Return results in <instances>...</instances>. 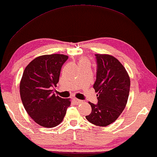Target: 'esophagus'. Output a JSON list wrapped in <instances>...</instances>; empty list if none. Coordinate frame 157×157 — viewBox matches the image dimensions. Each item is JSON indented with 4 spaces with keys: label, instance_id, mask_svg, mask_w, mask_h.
Returning <instances> with one entry per match:
<instances>
[{
    "label": "esophagus",
    "instance_id": "obj_1",
    "mask_svg": "<svg viewBox=\"0 0 157 157\" xmlns=\"http://www.w3.org/2000/svg\"><path fill=\"white\" fill-rule=\"evenodd\" d=\"M73 101L75 102V103L77 104V105H78V104L81 103H82V101L79 100V99H78V98H74Z\"/></svg>",
    "mask_w": 157,
    "mask_h": 157
}]
</instances>
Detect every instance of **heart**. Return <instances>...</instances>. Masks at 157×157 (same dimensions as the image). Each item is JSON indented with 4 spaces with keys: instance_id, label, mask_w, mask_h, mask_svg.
<instances>
[{
    "instance_id": "obj_1",
    "label": "heart",
    "mask_w": 157,
    "mask_h": 157,
    "mask_svg": "<svg viewBox=\"0 0 157 157\" xmlns=\"http://www.w3.org/2000/svg\"><path fill=\"white\" fill-rule=\"evenodd\" d=\"M81 61H86L85 60H84V59H82V60H81L80 61H79V62H81Z\"/></svg>"
}]
</instances>
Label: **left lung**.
I'll return each mask as SVG.
<instances>
[{"label": "left lung", "mask_w": 157, "mask_h": 157, "mask_svg": "<svg viewBox=\"0 0 157 157\" xmlns=\"http://www.w3.org/2000/svg\"><path fill=\"white\" fill-rule=\"evenodd\" d=\"M96 80L94 89L98 104L89 102L91 113L86 119L96 126H106L115 121L127 103L130 78L124 66L110 54H95Z\"/></svg>", "instance_id": "obj_1"}]
</instances>
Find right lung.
I'll use <instances>...</instances> for the list:
<instances>
[{
	"mask_svg": "<svg viewBox=\"0 0 157 157\" xmlns=\"http://www.w3.org/2000/svg\"><path fill=\"white\" fill-rule=\"evenodd\" d=\"M68 59L59 54L38 56L22 75L19 84L22 103L35 122L44 128L59 125L71 105V98H62L51 90L59 82L61 67Z\"/></svg>",
	"mask_w": 157,
	"mask_h": 157,
	"instance_id": "right-lung-1",
	"label": "right lung"
}]
</instances>
